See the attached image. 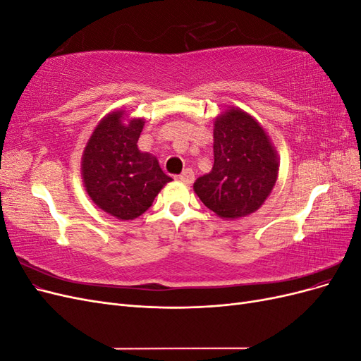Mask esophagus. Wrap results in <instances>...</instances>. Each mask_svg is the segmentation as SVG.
<instances>
[{
    "label": "esophagus",
    "instance_id": "obj_1",
    "mask_svg": "<svg viewBox=\"0 0 361 361\" xmlns=\"http://www.w3.org/2000/svg\"><path fill=\"white\" fill-rule=\"evenodd\" d=\"M179 180L183 182V183H187V185H191L194 182V171L191 169L183 170V173L179 176Z\"/></svg>",
    "mask_w": 361,
    "mask_h": 361
}]
</instances>
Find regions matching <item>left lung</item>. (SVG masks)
<instances>
[{"label": "left lung", "mask_w": 361, "mask_h": 361, "mask_svg": "<svg viewBox=\"0 0 361 361\" xmlns=\"http://www.w3.org/2000/svg\"><path fill=\"white\" fill-rule=\"evenodd\" d=\"M277 176V152L259 122L233 106L215 118L214 167L194 182L207 209L226 220L253 214Z\"/></svg>", "instance_id": "1"}]
</instances>
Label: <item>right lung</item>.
Segmentation results:
<instances>
[{
  "label": "right lung",
  "mask_w": 361,
  "mask_h": 361,
  "mask_svg": "<svg viewBox=\"0 0 361 361\" xmlns=\"http://www.w3.org/2000/svg\"><path fill=\"white\" fill-rule=\"evenodd\" d=\"M125 111L106 114L94 128L82 154L81 174L93 203L118 220H134L154 203L171 180L150 154L140 152L137 141L143 118L125 123Z\"/></svg>",
  "instance_id": "right-lung-1"
}]
</instances>
